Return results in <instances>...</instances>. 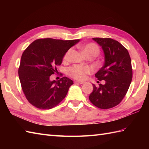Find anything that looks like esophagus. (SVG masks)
<instances>
[{"label": "esophagus", "instance_id": "34e87169", "mask_svg": "<svg viewBox=\"0 0 149 149\" xmlns=\"http://www.w3.org/2000/svg\"><path fill=\"white\" fill-rule=\"evenodd\" d=\"M75 83H79V84H83L84 82L83 81H75Z\"/></svg>", "mask_w": 149, "mask_h": 149}]
</instances>
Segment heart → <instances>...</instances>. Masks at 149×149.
<instances>
[{
	"label": "heart",
	"instance_id": "heart-1",
	"mask_svg": "<svg viewBox=\"0 0 149 149\" xmlns=\"http://www.w3.org/2000/svg\"><path fill=\"white\" fill-rule=\"evenodd\" d=\"M72 52L71 49L68 50L63 56V61L65 62L68 61L70 59V55ZM99 48L95 43H88L83 47V52L85 56L97 55L99 54ZM92 72L91 69L86 66L74 65L68 69V75L72 78L78 80H84L88 74H90Z\"/></svg>",
	"mask_w": 149,
	"mask_h": 149
}]
</instances>
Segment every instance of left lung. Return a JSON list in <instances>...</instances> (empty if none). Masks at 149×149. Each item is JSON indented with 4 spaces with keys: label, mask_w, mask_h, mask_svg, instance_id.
Segmentation results:
<instances>
[{
    "label": "left lung",
    "mask_w": 149,
    "mask_h": 149,
    "mask_svg": "<svg viewBox=\"0 0 149 149\" xmlns=\"http://www.w3.org/2000/svg\"><path fill=\"white\" fill-rule=\"evenodd\" d=\"M102 47L104 64L95 74L98 80L106 81L99 87L93 84L89 99L100 109H109L118 105L125 96L132 81L131 59L128 50L118 41L111 38H94Z\"/></svg>",
    "instance_id": "1"
}]
</instances>
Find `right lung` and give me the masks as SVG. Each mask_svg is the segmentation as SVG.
I'll return each instance as SVG.
<instances>
[{
    "mask_svg": "<svg viewBox=\"0 0 149 149\" xmlns=\"http://www.w3.org/2000/svg\"><path fill=\"white\" fill-rule=\"evenodd\" d=\"M79 40L38 39L31 43L22 55L18 76L27 100L34 107L49 109L65 99L72 80L63 77L50 81L57 66L61 64L68 50Z\"/></svg>",
    "mask_w": 149,
    "mask_h": 149,
    "instance_id": "obj_1",
    "label": "right lung"
}]
</instances>
